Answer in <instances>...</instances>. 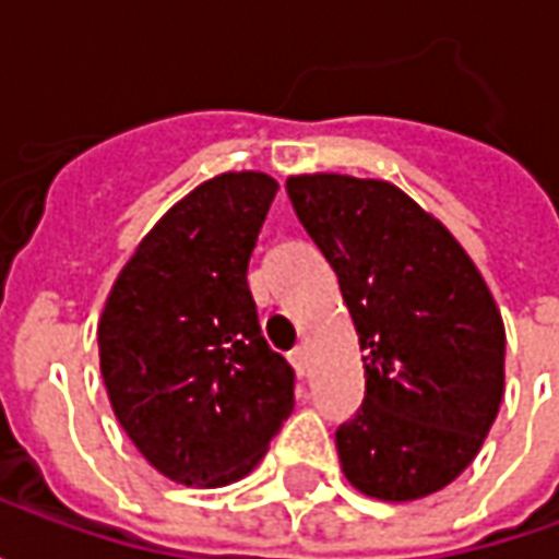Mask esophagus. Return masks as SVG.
<instances>
[{
  "mask_svg": "<svg viewBox=\"0 0 559 559\" xmlns=\"http://www.w3.org/2000/svg\"><path fill=\"white\" fill-rule=\"evenodd\" d=\"M290 365L296 368V374L299 377L308 374V350H305V347H296V350L290 353Z\"/></svg>",
  "mask_w": 559,
  "mask_h": 559,
  "instance_id": "esophagus-1",
  "label": "esophagus"
}]
</instances>
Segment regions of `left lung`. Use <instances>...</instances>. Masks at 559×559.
<instances>
[{
	"label": "left lung",
	"mask_w": 559,
	"mask_h": 559,
	"mask_svg": "<svg viewBox=\"0 0 559 559\" xmlns=\"http://www.w3.org/2000/svg\"><path fill=\"white\" fill-rule=\"evenodd\" d=\"M287 194L335 269L365 362V401L335 431L356 491L411 503L479 455L506 389V329L476 263L383 179L302 173Z\"/></svg>",
	"instance_id": "obj_1"
}]
</instances>
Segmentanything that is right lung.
<instances>
[{
  "label": "right lung",
  "mask_w": 559,
  "mask_h": 559,
  "mask_svg": "<svg viewBox=\"0 0 559 559\" xmlns=\"http://www.w3.org/2000/svg\"><path fill=\"white\" fill-rule=\"evenodd\" d=\"M278 182L221 173L140 239L98 320L119 425L160 476L221 488L266 455L293 413V368L269 350L248 260Z\"/></svg>",
  "instance_id": "right-lung-1"
}]
</instances>
